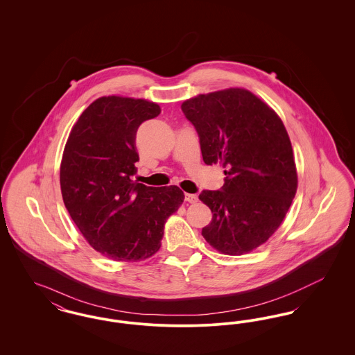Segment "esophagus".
Wrapping results in <instances>:
<instances>
[{
  "instance_id": "34e87169",
  "label": "esophagus",
  "mask_w": 355,
  "mask_h": 355,
  "mask_svg": "<svg viewBox=\"0 0 355 355\" xmlns=\"http://www.w3.org/2000/svg\"><path fill=\"white\" fill-rule=\"evenodd\" d=\"M197 200H198V197H197V194H189V193H186L185 194V201L190 203L197 202Z\"/></svg>"
}]
</instances>
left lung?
<instances>
[{"label":"left lung","instance_id":"1","mask_svg":"<svg viewBox=\"0 0 355 355\" xmlns=\"http://www.w3.org/2000/svg\"><path fill=\"white\" fill-rule=\"evenodd\" d=\"M196 128L206 165L225 168L220 190H202L213 213L202 236L229 255L249 253L279 227L297 191V170L284 122L252 92L232 87L181 105Z\"/></svg>","mask_w":355,"mask_h":355}]
</instances>
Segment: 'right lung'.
I'll use <instances>...</instances> for the list:
<instances>
[{"label": "right lung", "instance_id": "right-lung-1", "mask_svg": "<svg viewBox=\"0 0 355 355\" xmlns=\"http://www.w3.org/2000/svg\"><path fill=\"white\" fill-rule=\"evenodd\" d=\"M159 113L154 102L101 97L85 109L65 145L60 169L65 207L90 246L114 261L157 253L165 222L184 202L177 186L133 181L137 129Z\"/></svg>", "mask_w": 355, "mask_h": 355}]
</instances>
